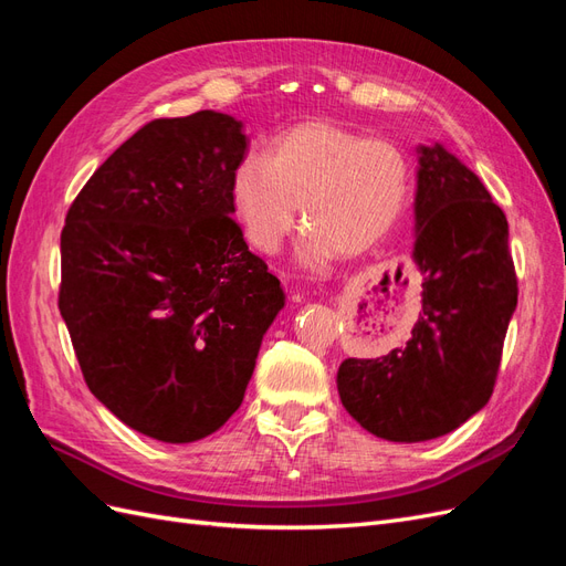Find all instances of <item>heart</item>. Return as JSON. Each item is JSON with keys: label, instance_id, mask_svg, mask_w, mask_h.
<instances>
[{"label": "heart", "instance_id": "b5f03b06", "mask_svg": "<svg viewBox=\"0 0 566 566\" xmlns=\"http://www.w3.org/2000/svg\"><path fill=\"white\" fill-rule=\"evenodd\" d=\"M410 163L389 139L364 136L333 119H310L279 134L266 156L233 167L229 202L248 243L276 252L306 224L300 260L328 266L337 254L361 256L397 227L410 196Z\"/></svg>", "mask_w": 566, "mask_h": 566}]
</instances>
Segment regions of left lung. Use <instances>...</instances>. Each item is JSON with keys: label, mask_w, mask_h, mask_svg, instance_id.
Returning a JSON list of instances; mask_svg holds the SVG:
<instances>
[{"label": "left lung", "mask_w": 566, "mask_h": 566, "mask_svg": "<svg viewBox=\"0 0 566 566\" xmlns=\"http://www.w3.org/2000/svg\"><path fill=\"white\" fill-rule=\"evenodd\" d=\"M418 153L420 316L403 347L347 358L337 370L347 413L370 434L401 443L449 434L486 406L517 306L503 210L447 148Z\"/></svg>", "instance_id": "8db88e82"}]
</instances>
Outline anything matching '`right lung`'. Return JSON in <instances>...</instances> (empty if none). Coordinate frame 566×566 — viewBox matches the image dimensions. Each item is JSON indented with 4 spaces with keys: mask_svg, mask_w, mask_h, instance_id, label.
Here are the masks:
<instances>
[{
    "mask_svg": "<svg viewBox=\"0 0 566 566\" xmlns=\"http://www.w3.org/2000/svg\"><path fill=\"white\" fill-rule=\"evenodd\" d=\"M245 148L224 113L153 119L65 214L59 310L84 382L158 441H198L235 413L285 304L231 217Z\"/></svg>",
    "mask_w": 566,
    "mask_h": 566,
    "instance_id": "add662e5",
    "label": "right lung"
}]
</instances>
